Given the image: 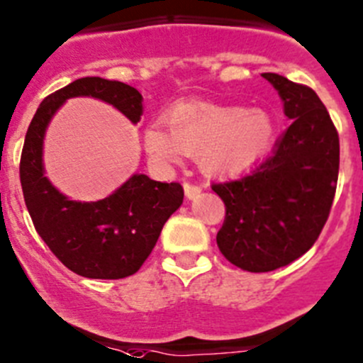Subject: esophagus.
I'll list each match as a JSON object with an SVG mask.
<instances>
[{
	"label": "esophagus",
	"instance_id": "esophagus-1",
	"mask_svg": "<svg viewBox=\"0 0 363 363\" xmlns=\"http://www.w3.org/2000/svg\"><path fill=\"white\" fill-rule=\"evenodd\" d=\"M202 191V186L199 184H193V182H184V193L188 199H195L199 197Z\"/></svg>",
	"mask_w": 363,
	"mask_h": 363
}]
</instances>
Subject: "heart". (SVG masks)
<instances>
[{
    "label": "heart",
    "instance_id": "b5f03b06",
    "mask_svg": "<svg viewBox=\"0 0 363 363\" xmlns=\"http://www.w3.org/2000/svg\"><path fill=\"white\" fill-rule=\"evenodd\" d=\"M166 128L154 123L143 135L148 155L159 164H177L184 155H199L209 175H233L267 154L274 140V121L262 109L184 101L166 113Z\"/></svg>",
    "mask_w": 363,
    "mask_h": 363
}]
</instances>
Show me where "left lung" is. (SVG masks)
Returning <instances> with one entry per match:
<instances>
[{"instance_id": "1", "label": "left lung", "mask_w": 363, "mask_h": 363, "mask_svg": "<svg viewBox=\"0 0 363 363\" xmlns=\"http://www.w3.org/2000/svg\"><path fill=\"white\" fill-rule=\"evenodd\" d=\"M292 120L272 154L249 174L213 182L225 204L220 252L247 272H270L301 258L323 231L337 191L340 143L311 87L263 73Z\"/></svg>"}]
</instances>
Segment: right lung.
<instances>
[{"label": "right lung", "instance_id": "add662e5", "mask_svg": "<svg viewBox=\"0 0 363 363\" xmlns=\"http://www.w3.org/2000/svg\"><path fill=\"white\" fill-rule=\"evenodd\" d=\"M73 96L100 98L132 123L143 114L140 91L100 77L74 80L44 98L23 145V197L35 231L62 265L91 279H121L138 272L150 256L164 222L182 204L184 189L179 182L135 174L104 201L74 202L64 197L44 177L43 140L53 114Z\"/></svg>", "mask_w": 363, "mask_h": 363}]
</instances>
